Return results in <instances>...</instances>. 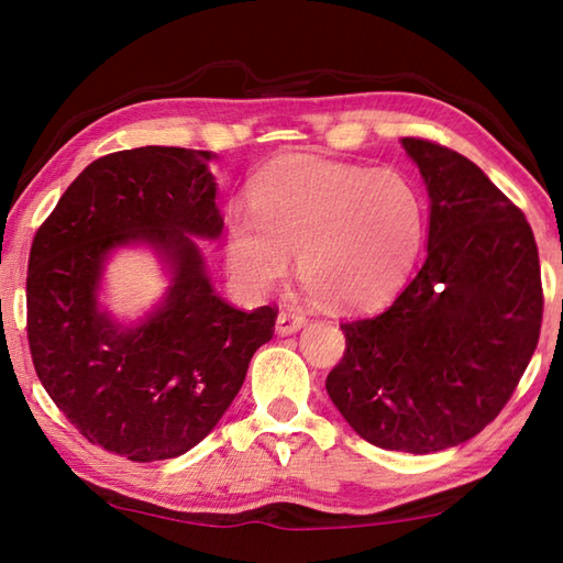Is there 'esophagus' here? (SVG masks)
I'll return each instance as SVG.
<instances>
[{"label": "esophagus", "mask_w": 563, "mask_h": 563, "mask_svg": "<svg viewBox=\"0 0 563 563\" xmlns=\"http://www.w3.org/2000/svg\"><path fill=\"white\" fill-rule=\"evenodd\" d=\"M305 314L292 312V309H285V312L278 314V321H275V329H278L280 336H288V333H295L297 329L305 327Z\"/></svg>", "instance_id": "34e87169"}]
</instances>
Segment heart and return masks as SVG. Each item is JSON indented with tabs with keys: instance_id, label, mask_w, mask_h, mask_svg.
Segmentation results:
<instances>
[{
	"instance_id": "obj_1",
	"label": "heart",
	"mask_w": 563,
	"mask_h": 563,
	"mask_svg": "<svg viewBox=\"0 0 563 563\" xmlns=\"http://www.w3.org/2000/svg\"><path fill=\"white\" fill-rule=\"evenodd\" d=\"M249 218L227 227V266L251 290L278 285L297 254L317 295L377 307L401 288L426 239V200L409 176L285 154L249 186Z\"/></svg>"
}]
</instances>
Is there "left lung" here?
Returning a JSON list of instances; mask_svg holds the SVG:
<instances>
[{"label":"left lung","mask_w":563,"mask_h":563,"mask_svg":"<svg viewBox=\"0 0 563 563\" xmlns=\"http://www.w3.org/2000/svg\"><path fill=\"white\" fill-rule=\"evenodd\" d=\"M401 145L430 196L428 256L385 312L341 324L345 351L327 391L377 448L460 445L494 421L540 341V254L518 206L460 152Z\"/></svg>","instance_id":"left-lung-1"}]
</instances>
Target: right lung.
I'll list each match as a JSON object with an SVG mask.
<instances>
[{"mask_svg":"<svg viewBox=\"0 0 563 563\" xmlns=\"http://www.w3.org/2000/svg\"><path fill=\"white\" fill-rule=\"evenodd\" d=\"M210 152L137 147L91 162L33 236L26 331L35 375L93 445L133 462L172 460L218 426L249 361L273 339L275 307L242 312L214 295L194 236L222 232ZM145 241L173 263L157 313L123 330L96 302L102 261Z\"/></svg>","mask_w":563,"mask_h":563,"instance_id":"right-lung-1","label":"right lung"}]
</instances>
